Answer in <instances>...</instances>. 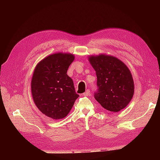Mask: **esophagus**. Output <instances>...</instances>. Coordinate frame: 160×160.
Here are the masks:
<instances>
[{
	"instance_id": "esophagus-1",
	"label": "esophagus",
	"mask_w": 160,
	"mask_h": 160,
	"mask_svg": "<svg viewBox=\"0 0 160 160\" xmlns=\"http://www.w3.org/2000/svg\"><path fill=\"white\" fill-rule=\"evenodd\" d=\"M84 96H89V95H91V93H90V91L89 89L87 90L85 93H83V94Z\"/></svg>"
}]
</instances>
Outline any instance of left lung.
<instances>
[{"label": "left lung", "mask_w": 160, "mask_h": 160, "mask_svg": "<svg viewBox=\"0 0 160 160\" xmlns=\"http://www.w3.org/2000/svg\"><path fill=\"white\" fill-rule=\"evenodd\" d=\"M89 61L98 78L95 99L113 112L126 107L134 93L132 75L128 67L117 58L104 55L91 56Z\"/></svg>", "instance_id": "1"}]
</instances>
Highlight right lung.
<instances>
[{
	"instance_id": "obj_1",
	"label": "right lung",
	"mask_w": 160,
	"mask_h": 160,
	"mask_svg": "<svg viewBox=\"0 0 160 160\" xmlns=\"http://www.w3.org/2000/svg\"><path fill=\"white\" fill-rule=\"evenodd\" d=\"M74 55L55 53L38 63L31 81L34 102L41 112L54 119L67 115L79 95L67 74Z\"/></svg>"
}]
</instances>
